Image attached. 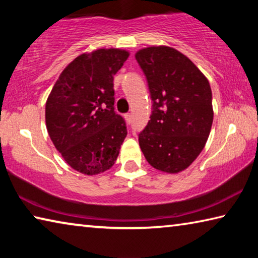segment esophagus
<instances>
[{"mask_svg":"<svg viewBox=\"0 0 258 258\" xmlns=\"http://www.w3.org/2000/svg\"><path fill=\"white\" fill-rule=\"evenodd\" d=\"M125 120H126V123H127V124L132 123V113H126Z\"/></svg>","mask_w":258,"mask_h":258,"instance_id":"1","label":"esophagus"}]
</instances>
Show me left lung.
<instances>
[{
    "instance_id": "obj_1",
    "label": "left lung",
    "mask_w": 258,
    "mask_h": 258,
    "mask_svg": "<svg viewBox=\"0 0 258 258\" xmlns=\"http://www.w3.org/2000/svg\"><path fill=\"white\" fill-rule=\"evenodd\" d=\"M135 59L154 101L150 120L139 134L140 148L154 168L180 173L203 151L211 133V85L198 67L173 47H145Z\"/></svg>"
}]
</instances>
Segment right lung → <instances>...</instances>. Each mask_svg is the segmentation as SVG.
<instances>
[{
  "mask_svg": "<svg viewBox=\"0 0 258 258\" xmlns=\"http://www.w3.org/2000/svg\"><path fill=\"white\" fill-rule=\"evenodd\" d=\"M121 49L83 53L63 69L45 104L47 133L75 171L97 175L112 167L127 135L113 110V76L127 60Z\"/></svg>",
  "mask_w": 258,
  "mask_h": 258,
  "instance_id": "obj_1",
  "label": "right lung"
}]
</instances>
